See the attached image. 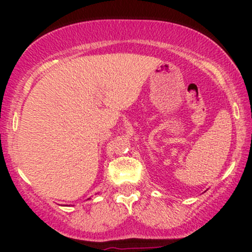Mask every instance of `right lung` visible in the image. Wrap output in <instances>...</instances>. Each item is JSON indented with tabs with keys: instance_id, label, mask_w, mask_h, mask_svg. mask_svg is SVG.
<instances>
[{
	"instance_id": "right-lung-1",
	"label": "right lung",
	"mask_w": 252,
	"mask_h": 252,
	"mask_svg": "<svg viewBox=\"0 0 252 252\" xmlns=\"http://www.w3.org/2000/svg\"><path fill=\"white\" fill-rule=\"evenodd\" d=\"M88 200H89V199H88Z\"/></svg>"
}]
</instances>
